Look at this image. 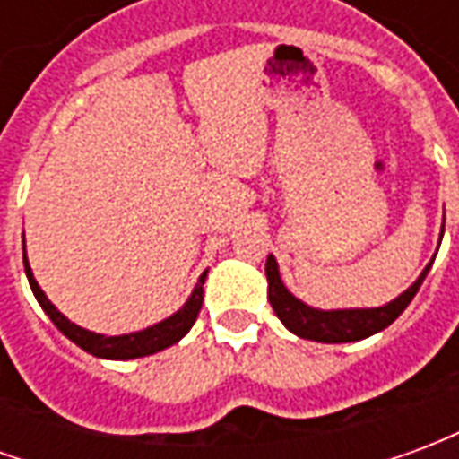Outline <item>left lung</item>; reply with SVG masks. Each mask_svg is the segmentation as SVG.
<instances>
[{
	"mask_svg": "<svg viewBox=\"0 0 459 459\" xmlns=\"http://www.w3.org/2000/svg\"><path fill=\"white\" fill-rule=\"evenodd\" d=\"M433 265V260H430ZM430 265L420 273V278L415 280L411 288L405 290L401 298L388 302L384 307L376 309H332V312H322V309L307 307L305 302L292 298L288 288L282 285L278 273V263L273 255H268L265 263V275H268V299L278 319L285 327L302 339H312V342H325V344H344V342H359L385 329L391 322L398 319L415 292L423 285L425 275Z\"/></svg>",
	"mask_w": 459,
	"mask_h": 459,
	"instance_id": "8db88e82",
	"label": "left lung"
}]
</instances>
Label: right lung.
<instances>
[{"label":"right lung","instance_id":"1","mask_svg":"<svg viewBox=\"0 0 459 459\" xmlns=\"http://www.w3.org/2000/svg\"><path fill=\"white\" fill-rule=\"evenodd\" d=\"M24 270H26V278H29V285L34 290L36 299H39V305L44 307V312L51 317L56 327L64 332L65 337L71 339L74 344H78L81 349H85L88 354L100 356V359H137V356H150L157 354L161 349H167V346L177 344L191 327H194V322L199 317L201 312V302H204V280H206V273L199 278V285L196 290L191 292L189 302L184 305V307L177 312V315H171L169 319H164L160 325H154L150 329H142V332H134V334H122V337H105V334H93V332H88V329H81L74 322H68V319L58 312V309L48 302V298L44 295V290L39 288V282L34 280V273L29 268V263H26V250H24Z\"/></svg>","mask_w":459,"mask_h":459}]
</instances>
